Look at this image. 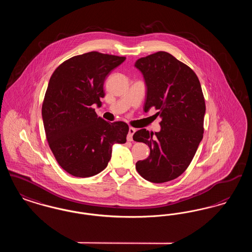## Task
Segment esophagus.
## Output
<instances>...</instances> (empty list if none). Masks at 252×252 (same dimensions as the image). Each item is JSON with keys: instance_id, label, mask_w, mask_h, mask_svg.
Here are the masks:
<instances>
[{"instance_id": "34e87169", "label": "esophagus", "mask_w": 252, "mask_h": 252, "mask_svg": "<svg viewBox=\"0 0 252 252\" xmlns=\"http://www.w3.org/2000/svg\"><path fill=\"white\" fill-rule=\"evenodd\" d=\"M135 128H133V127H129V129H128V134H127V141L128 142H131L132 140H133V134L135 133Z\"/></svg>"}]
</instances>
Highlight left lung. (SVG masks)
Listing matches in <instances>:
<instances>
[{
	"instance_id": "1",
	"label": "left lung",
	"mask_w": 252,
	"mask_h": 252,
	"mask_svg": "<svg viewBox=\"0 0 252 252\" xmlns=\"http://www.w3.org/2000/svg\"><path fill=\"white\" fill-rule=\"evenodd\" d=\"M134 66L146 87L144 111L155 108L161 119L159 131L134 133V141L150 148L136 169L144 180L167 182L187 169L202 141L206 106L201 85L190 67L166 52L139 59Z\"/></svg>"
}]
</instances>
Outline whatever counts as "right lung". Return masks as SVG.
Masks as SVG:
<instances>
[{
	"label": "right lung",
	"instance_id": "add662e5",
	"mask_svg": "<svg viewBox=\"0 0 252 252\" xmlns=\"http://www.w3.org/2000/svg\"><path fill=\"white\" fill-rule=\"evenodd\" d=\"M126 58L90 52L72 57L52 74L42 104L49 146L59 164L77 178L97 175L108 166L112 147L125 144L128 126L97 116L104 82Z\"/></svg>",
	"mask_w": 252,
	"mask_h": 252
}]
</instances>
